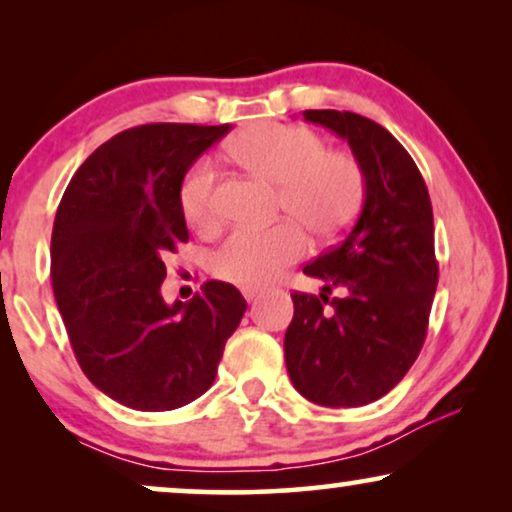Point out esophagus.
Segmentation results:
<instances>
[{"instance_id": "obj_1", "label": "esophagus", "mask_w": 512, "mask_h": 512, "mask_svg": "<svg viewBox=\"0 0 512 512\" xmlns=\"http://www.w3.org/2000/svg\"><path fill=\"white\" fill-rule=\"evenodd\" d=\"M242 296H244V300H247V303H251V300H256L258 291L256 289H242Z\"/></svg>"}]
</instances>
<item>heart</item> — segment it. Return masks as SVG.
<instances>
[{
  "instance_id": "1",
  "label": "heart",
  "mask_w": 512,
  "mask_h": 512,
  "mask_svg": "<svg viewBox=\"0 0 512 512\" xmlns=\"http://www.w3.org/2000/svg\"><path fill=\"white\" fill-rule=\"evenodd\" d=\"M235 158L251 174L279 186V209L314 235H333L352 221L363 198V172L345 151H326L310 128L261 123L233 144ZM179 207L188 226L209 230L219 223L216 167L202 158L179 186ZM296 223L265 230H235L212 256L214 275L242 289H263L305 254Z\"/></svg>"
}]
</instances>
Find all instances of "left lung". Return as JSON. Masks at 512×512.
I'll return each mask as SVG.
<instances>
[{
  "instance_id": "left-lung-1",
  "label": "left lung",
  "mask_w": 512,
  "mask_h": 512,
  "mask_svg": "<svg viewBox=\"0 0 512 512\" xmlns=\"http://www.w3.org/2000/svg\"><path fill=\"white\" fill-rule=\"evenodd\" d=\"M305 121L345 139L363 172V207L340 244L305 265L319 296L291 293L289 377L307 401L356 408L389 394L424 345L438 284L433 209L415 160L380 123L310 109ZM338 285L340 299L327 300Z\"/></svg>"
}]
</instances>
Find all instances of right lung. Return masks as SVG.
I'll list each match as a JSON object with an SVG mask.
<instances>
[{"label":"right lung","instance_id":"1","mask_svg":"<svg viewBox=\"0 0 512 512\" xmlns=\"http://www.w3.org/2000/svg\"><path fill=\"white\" fill-rule=\"evenodd\" d=\"M230 125L151 123L118 132L62 195L51 282L76 361L102 394L132 410H174L212 387L247 300L205 282L167 305L163 258L188 240L179 186Z\"/></svg>","mask_w":512,"mask_h":512}]
</instances>
